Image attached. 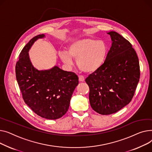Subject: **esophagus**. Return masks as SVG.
Returning <instances> with one entry per match:
<instances>
[{"label":"esophagus","mask_w":152,"mask_h":152,"mask_svg":"<svg viewBox=\"0 0 152 152\" xmlns=\"http://www.w3.org/2000/svg\"><path fill=\"white\" fill-rule=\"evenodd\" d=\"M78 79H79V81L81 82H84V80H85L84 77H83V76H81V75L78 77Z\"/></svg>","instance_id":"obj_1"}]
</instances>
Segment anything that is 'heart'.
Wrapping results in <instances>:
<instances>
[{
    "mask_svg": "<svg viewBox=\"0 0 152 152\" xmlns=\"http://www.w3.org/2000/svg\"><path fill=\"white\" fill-rule=\"evenodd\" d=\"M107 51V46L104 41L85 38L71 42L68 46L67 53L61 51L59 56L68 67L73 65V58L77 61L80 70L86 73H93L104 64Z\"/></svg>",
    "mask_w": 152,
    "mask_h": 152,
    "instance_id": "heart-1",
    "label": "heart"
}]
</instances>
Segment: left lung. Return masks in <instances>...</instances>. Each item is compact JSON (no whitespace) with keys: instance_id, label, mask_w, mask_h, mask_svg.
<instances>
[{"instance_id":"obj_1","label":"left lung","mask_w":152,"mask_h":152,"mask_svg":"<svg viewBox=\"0 0 152 152\" xmlns=\"http://www.w3.org/2000/svg\"><path fill=\"white\" fill-rule=\"evenodd\" d=\"M107 34L112 42L104 64L85 80L92 109L105 115L131 102L140 78L139 59L132 45L117 32Z\"/></svg>"}]
</instances>
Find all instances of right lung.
I'll return each instance as SVG.
<instances>
[{"mask_svg":"<svg viewBox=\"0 0 152 152\" xmlns=\"http://www.w3.org/2000/svg\"><path fill=\"white\" fill-rule=\"evenodd\" d=\"M45 37L38 35L24 46L16 64V77L23 99L32 111L42 118L56 120L68 110L78 78L56 66L43 70L33 66L28 52L35 41Z\"/></svg>","mask_w":152,"mask_h":152,"instance_id":"add662e5","label":"right lung"}]
</instances>
